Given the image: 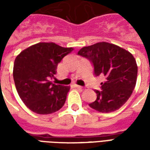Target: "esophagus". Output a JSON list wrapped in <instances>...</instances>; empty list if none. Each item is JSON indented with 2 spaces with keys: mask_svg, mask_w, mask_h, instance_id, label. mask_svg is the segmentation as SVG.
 Here are the masks:
<instances>
[{
  "mask_svg": "<svg viewBox=\"0 0 150 150\" xmlns=\"http://www.w3.org/2000/svg\"><path fill=\"white\" fill-rule=\"evenodd\" d=\"M72 86H73V87L75 88H78V89H82L81 86H79V85H77V84H73Z\"/></svg>",
  "mask_w": 150,
  "mask_h": 150,
  "instance_id": "34e87169",
  "label": "esophagus"
}]
</instances>
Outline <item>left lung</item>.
Masks as SVG:
<instances>
[{
	"label": "left lung",
	"mask_w": 150,
	"mask_h": 150,
	"mask_svg": "<svg viewBox=\"0 0 150 150\" xmlns=\"http://www.w3.org/2000/svg\"><path fill=\"white\" fill-rule=\"evenodd\" d=\"M78 54L92 62L96 76H105L100 83L102 91H95L97 98L89 106L100 112L118 110L135 88L137 65L134 57L128 50L105 42L83 47Z\"/></svg>",
	"instance_id": "1"
}]
</instances>
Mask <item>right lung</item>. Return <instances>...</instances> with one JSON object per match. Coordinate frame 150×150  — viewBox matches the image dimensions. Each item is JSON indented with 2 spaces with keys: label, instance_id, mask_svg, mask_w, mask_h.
Segmentation results:
<instances>
[{
  "label": "right lung",
  "instance_id": "right-lung-1",
  "mask_svg": "<svg viewBox=\"0 0 150 150\" xmlns=\"http://www.w3.org/2000/svg\"><path fill=\"white\" fill-rule=\"evenodd\" d=\"M54 42H39L18 54L13 65V79L19 96L38 114H51L64 105L70 87L50 81L58 64L73 50Z\"/></svg>",
  "mask_w": 150,
  "mask_h": 150
}]
</instances>
